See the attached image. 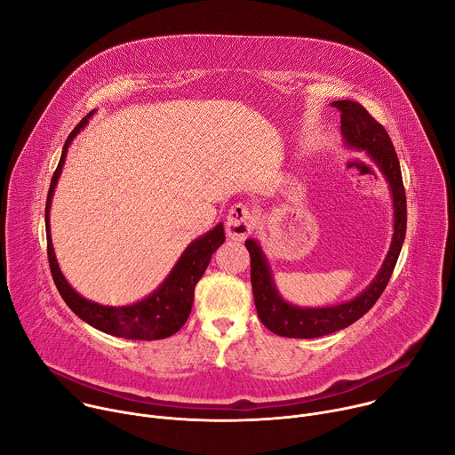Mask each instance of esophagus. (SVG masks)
Returning a JSON list of instances; mask_svg holds the SVG:
<instances>
[{
  "mask_svg": "<svg viewBox=\"0 0 455 455\" xmlns=\"http://www.w3.org/2000/svg\"><path fill=\"white\" fill-rule=\"evenodd\" d=\"M255 230V216L244 204H235L227 216V235L241 241Z\"/></svg>",
  "mask_w": 455,
  "mask_h": 455,
  "instance_id": "1",
  "label": "esophagus"
}]
</instances>
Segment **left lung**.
Segmentation results:
<instances>
[{
    "label": "left lung",
    "mask_w": 455,
    "mask_h": 455,
    "mask_svg": "<svg viewBox=\"0 0 455 455\" xmlns=\"http://www.w3.org/2000/svg\"><path fill=\"white\" fill-rule=\"evenodd\" d=\"M333 106L340 111V129L347 148L365 151L385 176L393 194L395 234L385 261L374 281L353 300L328 307H299L286 302L274 283L267 257L257 241L246 239L250 251V281L257 315L265 326L288 339H316L340 331L363 316L383 293L393 275L407 232V198L402 180V169L395 146L385 127L378 124L369 111L353 100H337Z\"/></svg>",
    "instance_id": "1"
}]
</instances>
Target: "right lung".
<instances>
[{"label": "right lung", "instance_id": "add662e5", "mask_svg": "<svg viewBox=\"0 0 455 455\" xmlns=\"http://www.w3.org/2000/svg\"><path fill=\"white\" fill-rule=\"evenodd\" d=\"M93 113H88L77 125L70 137L64 142L62 155L59 160V165L52 176L48 198H46V209H44V225H46V250H48V263L50 272L53 277V283L68 304V307L90 326L95 330L120 337V339H132V340H160L174 335L180 331V328L187 322L192 302H194V288H196L198 281L205 274L212 253L225 243V230L223 223L216 225L211 232L200 235L196 241H192L187 250L178 259V263L171 270V274L165 277V281L146 299L140 302H135L132 306H102L97 302H92L79 295L68 281L60 274V268L57 265V259L53 253V244L50 237V207H52V196L53 188L57 185V180L60 176L64 158H67L68 148L72 140L81 133V129L88 124V118Z\"/></svg>", "mask_w": 455, "mask_h": 455}]
</instances>
